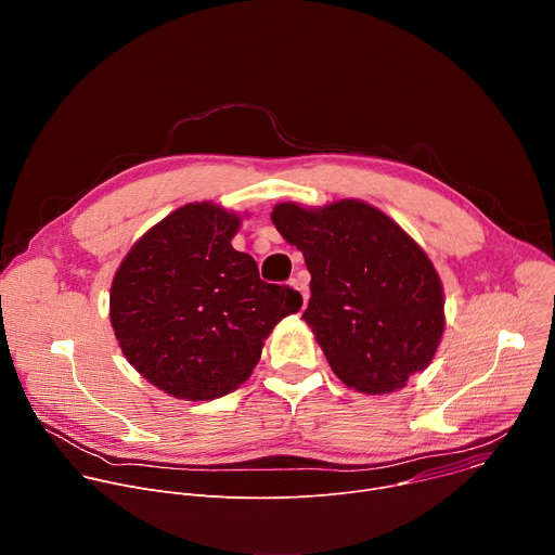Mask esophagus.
<instances>
[{
    "mask_svg": "<svg viewBox=\"0 0 555 555\" xmlns=\"http://www.w3.org/2000/svg\"><path fill=\"white\" fill-rule=\"evenodd\" d=\"M292 287L300 292V296H302V305H307V298H309V287H307V281H302L300 276H296V279H292Z\"/></svg>",
    "mask_w": 555,
    "mask_h": 555,
    "instance_id": "34e87169",
    "label": "esophagus"
}]
</instances>
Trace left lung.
<instances>
[{
    "instance_id": "left-lung-1",
    "label": "left lung",
    "mask_w": 555,
    "mask_h": 555,
    "mask_svg": "<svg viewBox=\"0 0 555 555\" xmlns=\"http://www.w3.org/2000/svg\"><path fill=\"white\" fill-rule=\"evenodd\" d=\"M272 223L305 257L302 321L343 384L386 395L433 362L446 327L443 285L398 221L362 199H338L281 202Z\"/></svg>"
}]
</instances>
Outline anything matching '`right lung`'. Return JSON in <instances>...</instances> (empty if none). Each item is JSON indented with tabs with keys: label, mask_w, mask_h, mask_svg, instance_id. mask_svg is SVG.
<instances>
[{
	"label": "right lung",
	"mask_w": 555,
	"mask_h": 555,
	"mask_svg": "<svg viewBox=\"0 0 555 555\" xmlns=\"http://www.w3.org/2000/svg\"><path fill=\"white\" fill-rule=\"evenodd\" d=\"M240 212L184 204L151 225L118 266L109 321L129 364L155 388L210 402L255 371L266 338L302 298L259 279L257 261L232 248Z\"/></svg>",
	"instance_id": "obj_1"
}]
</instances>
